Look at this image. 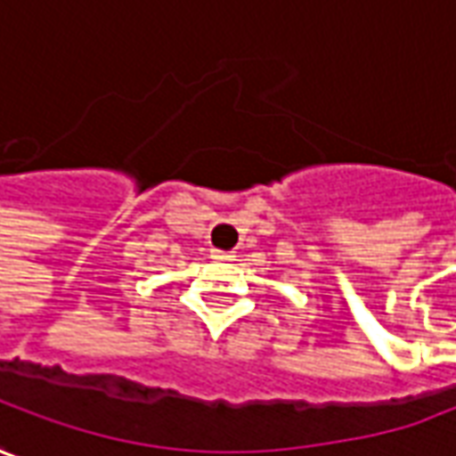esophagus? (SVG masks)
I'll use <instances>...</instances> for the list:
<instances>
[{"label": "esophagus", "mask_w": 456, "mask_h": 456, "mask_svg": "<svg viewBox=\"0 0 456 456\" xmlns=\"http://www.w3.org/2000/svg\"><path fill=\"white\" fill-rule=\"evenodd\" d=\"M213 258H216V261H233L235 256L231 250H213Z\"/></svg>", "instance_id": "34e87169"}]
</instances>
